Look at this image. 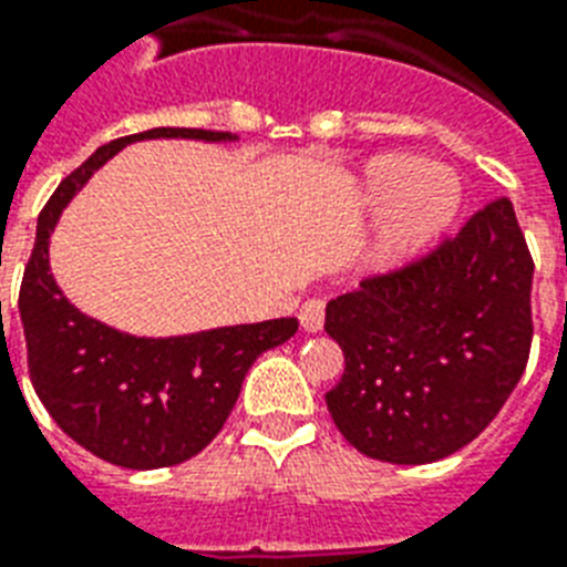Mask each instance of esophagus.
<instances>
[{
	"label": "esophagus",
	"mask_w": 567,
	"mask_h": 567,
	"mask_svg": "<svg viewBox=\"0 0 567 567\" xmlns=\"http://www.w3.org/2000/svg\"><path fill=\"white\" fill-rule=\"evenodd\" d=\"M326 320V302L323 299H308L306 306L299 308V323L306 331H320Z\"/></svg>",
	"instance_id": "obj_1"
}]
</instances>
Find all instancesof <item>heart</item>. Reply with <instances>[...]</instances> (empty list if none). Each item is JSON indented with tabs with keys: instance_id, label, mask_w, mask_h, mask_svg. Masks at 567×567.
Listing matches in <instances>:
<instances>
[{
	"instance_id": "obj_1",
	"label": "heart",
	"mask_w": 567,
	"mask_h": 567,
	"mask_svg": "<svg viewBox=\"0 0 567 567\" xmlns=\"http://www.w3.org/2000/svg\"><path fill=\"white\" fill-rule=\"evenodd\" d=\"M363 197L372 206H390L381 261L402 265L451 227L463 188L445 165H419L411 154H379L363 165Z\"/></svg>"
}]
</instances>
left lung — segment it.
I'll use <instances>...</instances> for the list:
<instances>
[{
    "instance_id": "8db88e82",
    "label": "left lung",
    "mask_w": 567,
    "mask_h": 567,
    "mask_svg": "<svg viewBox=\"0 0 567 567\" xmlns=\"http://www.w3.org/2000/svg\"><path fill=\"white\" fill-rule=\"evenodd\" d=\"M533 259L507 197L326 306L347 367L326 404L361 454L422 466L498 416L530 358Z\"/></svg>"
}]
</instances>
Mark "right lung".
Masks as SVG:
<instances>
[{
    "label": "right lung",
    "instance_id": "1",
    "mask_svg": "<svg viewBox=\"0 0 567 567\" xmlns=\"http://www.w3.org/2000/svg\"><path fill=\"white\" fill-rule=\"evenodd\" d=\"M142 140L236 142L224 131L154 127L101 145L69 174L37 218L20 285L29 375L63 434L124 468L177 466L218 436L252 361L293 338L297 320L224 326L183 338H133L81 315L49 270V236L86 179Z\"/></svg>",
    "mask_w": 567,
    "mask_h": 567
}]
</instances>
